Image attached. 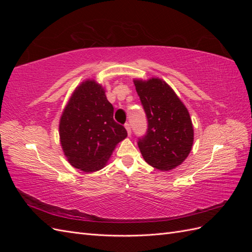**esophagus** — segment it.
Segmentation results:
<instances>
[{
	"instance_id": "34e87169",
	"label": "esophagus",
	"mask_w": 252,
	"mask_h": 252,
	"mask_svg": "<svg viewBox=\"0 0 252 252\" xmlns=\"http://www.w3.org/2000/svg\"><path fill=\"white\" fill-rule=\"evenodd\" d=\"M125 128H126L128 135L130 136V135H131V128H130V125H129V124H125Z\"/></svg>"
}]
</instances>
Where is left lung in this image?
<instances>
[{"mask_svg": "<svg viewBox=\"0 0 252 252\" xmlns=\"http://www.w3.org/2000/svg\"><path fill=\"white\" fill-rule=\"evenodd\" d=\"M148 120L147 133L138 145L145 162L169 171L185 161L192 149L194 131L186 106L165 81L134 79Z\"/></svg>", "mask_w": 252, "mask_h": 252, "instance_id": "obj_1", "label": "left lung"}]
</instances>
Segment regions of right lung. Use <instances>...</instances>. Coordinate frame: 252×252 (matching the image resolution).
<instances>
[{
    "label": "right lung",
    "mask_w": 252,
    "mask_h": 252,
    "mask_svg": "<svg viewBox=\"0 0 252 252\" xmlns=\"http://www.w3.org/2000/svg\"><path fill=\"white\" fill-rule=\"evenodd\" d=\"M105 88L87 79L75 87L59 123L64 156L74 168L84 172L101 170L127 131L113 120V107Z\"/></svg>",
    "instance_id": "right-lung-1"
}]
</instances>
